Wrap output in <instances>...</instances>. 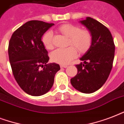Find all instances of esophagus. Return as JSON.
I'll return each instance as SVG.
<instances>
[{"label":"esophagus","instance_id":"esophagus-1","mask_svg":"<svg viewBox=\"0 0 124 124\" xmlns=\"http://www.w3.org/2000/svg\"><path fill=\"white\" fill-rule=\"evenodd\" d=\"M60 67L62 68H66L68 67V65H60Z\"/></svg>","mask_w":124,"mask_h":124}]
</instances>
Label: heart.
Wrapping results in <instances>:
<instances>
[{"label": "heart", "mask_w": 124, "mask_h": 124, "mask_svg": "<svg viewBox=\"0 0 124 124\" xmlns=\"http://www.w3.org/2000/svg\"><path fill=\"white\" fill-rule=\"evenodd\" d=\"M62 33L70 38L68 44L72 46L67 48H58L53 51L51 54V58L53 62L60 64L70 63L79 53L85 52L88 49L92 42V35L87 30H80L78 26L72 24H64L58 28ZM53 33L49 30L44 34L42 41L46 48L51 49L53 44Z\"/></svg>", "instance_id": "heart-1"}]
</instances>
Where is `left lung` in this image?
<instances>
[{"mask_svg":"<svg viewBox=\"0 0 124 124\" xmlns=\"http://www.w3.org/2000/svg\"><path fill=\"white\" fill-rule=\"evenodd\" d=\"M80 22L92 35L91 45L80 60L84 62L76 65L78 72L71 79V85L84 93H92L105 84L113 63L115 46L108 28L91 17Z\"/></svg>","mask_w":124,"mask_h":124,"instance_id":"left-lung-1","label":"left lung"}]
</instances>
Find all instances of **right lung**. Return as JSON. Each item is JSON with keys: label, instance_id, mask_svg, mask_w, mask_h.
<instances>
[{"label": "right lung", "instance_id": "right-lung-1", "mask_svg": "<svg viewBox=\"0 0 124 124\" xmlns=\"http://www.w3.org/2000/svg\"><path fill=\"white\" fill-rule=\"evenodd\" d=\"M53 26L40 20L28 21L13 33L9 42V59L15 79L31 96L48 92L60 70L58 64H47L49 58L42 41L43 35Z\"/></svg>", "mask_w": 124, "mask_h": 124}]
</instances>
